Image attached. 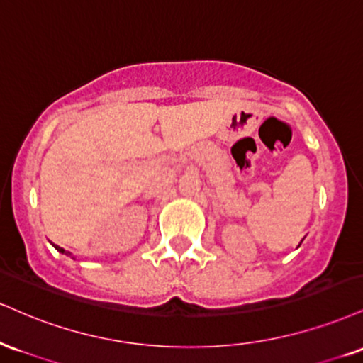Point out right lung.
I'll return each instance as SVG.
<instances>
[{
	"label": "right lung",
	"mask_w": 363,
	"mask_h": 363,
	"mask_svg": "<svg viewBox=\"0 0 363 363\" xmlns=\"http://www.w3.org/2000/svg\"><path fill=\"white\" fill-rule=\"evenodd\" d=\"M52 246H54V248H55V250H57V251H59V253H62V255H67V257H71V253H69V251L62 250V248H61V246H57V245H52ZM71 258H72V259H76L74 257H71Z\"/></svg>",
	"instance_id": "right-lung-1"
}]
</instances>
